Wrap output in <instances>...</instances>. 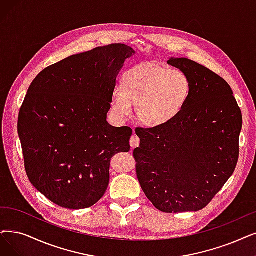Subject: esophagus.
I'll return each instance as SVG.
<instances>
[{
	"label": "esophagus",
	"instance_id": "1",
	"mask_svg": "<svg viewBox=\"0 0 256 256\" xmlns=\"http://www.w3.org/2000/svg\"><path fill=\"white\" fill-rule=\"evenodd\" d=\"M140 145V138L136 134L132 136V138H130V146L131 148H136Z\"/></svg>",
	"mask_w": 256,
	"mask_h": 256
}]
</instances>
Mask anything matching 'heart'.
I'll return each mask as SVG.
<instances>
[{
  "mask_svg": "<svg viewBox=\"0 0 256 256\" xmlns=\"http://www.w3.org/2000/svg\"><path fill=\"white\" fill-rule=\"evenodd\" d=\"M189 78L178 69L142 63L126 71L122 84L111 94L112 114L126 120L134 114L147 126L156 127L172 120L185 107L190 96Z\"/></svg>",
  "mask_w": 256,
  "mask_h": 256,
  "instance_id": "b5f03b06",
  "label": "heart"
}]
</instances>
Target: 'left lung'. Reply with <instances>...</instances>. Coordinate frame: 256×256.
Returning <instances> with one entry per match:
<instances>
[{
	"label": "left lung",
	"mask_w": 256,
	"mask_h": 256,
	"mask_svg": "<svg viewBox=\"0 0 256 256\" xmlns=\"http://www.w3.org/2000/svg\"><path fill=\"white\" fill-rule=\"evenodd\" d=\"M169 65L191 83L185 107L165 125L136 128V176L148 200L166 213L205 208L233 174L242 116L229 84L186 58Z\"/></svg>",
	"instance_id": "1"
}]
</instances>
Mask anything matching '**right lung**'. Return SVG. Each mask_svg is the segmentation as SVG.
<instances>
[{
  "mask_svg": "<svg viewBox=\"0 0 256 256\" xmlns=\"http://www.w3.org/2000/svg\"><path fill=\"white\" fill-rule=\"evenodd\" d=\"M134 54L124 44L98 47L45 68L29 86L18 120L25 170L56 205L94 206L107 190L111 158L130 150L132 129L106 118L116 76Z\"/></svg>",
  "mask_w": 256,
  "mask_h": 256,
  "instance_id": "add662e5",
  "label": "right lung"
}]
</instances>
